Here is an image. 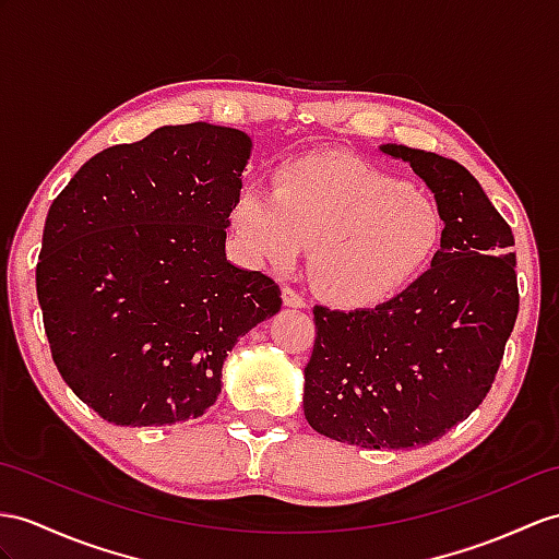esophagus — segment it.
<instances>
[{
  "instance_id": "obj_1",
  "label": "esophagus",
  "mask_w": 559,
  "mask_h": 559,
  "mask_svg": "<svg viewBox=\"0 0 559 559\" xmlns=\"http://www.w3.org/2000/svg\"><path fill=\"white\" fill-rule=\"evenodd\" d=\"M282 298H284V306L289 308H306V296L298 294L294 287H284L282 289Z\"/></svg>"
}]
</instances>
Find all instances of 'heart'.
<instances>
[{"label":"heart","mask_w":559,"mask_h":559,"mask_svg":"<svg viewBox=\"0 0 559 559\" xmlns=\"http://www.w3.org/2000/svg\"><path fill=\"white\" fill-rule=\"evenodd\" d=\"M253 263L289 267L312 243L310 277L334 304L372 306L403 292L437 253L441 213L421 189L370 163L316 154L249 182L229 211Z\"/></svg>","instance_id":"obj_1"}]
</instances>
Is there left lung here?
I'll list each match as a JSON object with an SVG mask.
<instances>
[{
	"mask_svg": "<svg viewBox=\"0 0 559 559\" xmlns=\"http://www.w3.org/2000/svg\"><path fill=\"white\" fill-rule=\"evenodd\" d=\"M437 197L441 249L411 287L374 308H312L308 425L360 448L427 445L486 399L520 310L512 229L476 177L453 158L403 144Z\"/></svg>",
	"mask_w": 559,
	"mask_h": 559,
	"instance_id": "8db88e82",
	"label": "left lung"
}]
</instances>
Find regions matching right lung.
Listing matches in <instances>:
<instances>
[{"label": "right lung", "instance_id": "obj_1", "mask_svg": "<svg viewBox=\"0 0 559 559\" xmlns=\"http://www.w3.org/2000/svg\"><path fill=\"white\" fill-rule=\"evenodd\" d=\"M251 140L189 122L92 156L47 213L35 270L63 382L120 427L203 415L227 350L282 308L280 284L225 258Z\"/></svg>", "mask_w": 559, "mask_h": 559}]
</instances>
